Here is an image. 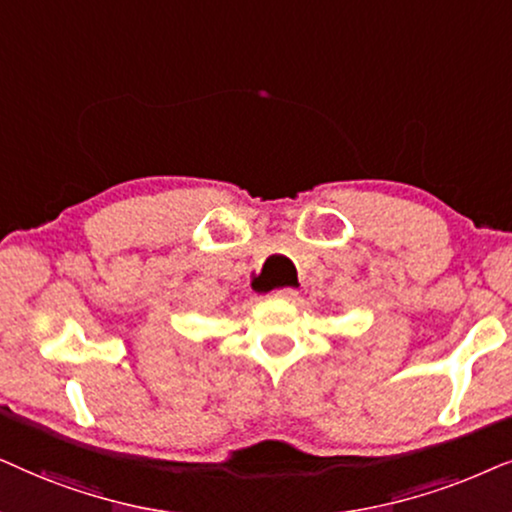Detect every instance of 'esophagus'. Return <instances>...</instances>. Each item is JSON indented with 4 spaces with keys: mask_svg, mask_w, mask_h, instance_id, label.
I'll return each mask as SVG.
<instances>
[{
    "mask_svg": "<svg viewBox=\"0 0 512 512\" xmlns=\"http://www.w3.org/2000/svg\"><path fill=\"white\" fill-rule=\"evenodd\" d=\"M271 297L276 299H285V302H295V299L299 297V292L295 288H281V290H274L271 292Z\"/></svg>",
    "mask_w": 512,
    "mask_h": 512,
    "instance_id": "obj_1",
    "label": "esophagus"
}]
</instances>
